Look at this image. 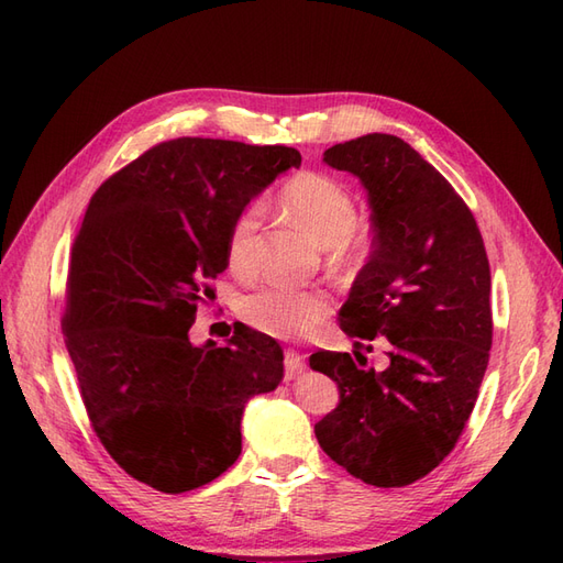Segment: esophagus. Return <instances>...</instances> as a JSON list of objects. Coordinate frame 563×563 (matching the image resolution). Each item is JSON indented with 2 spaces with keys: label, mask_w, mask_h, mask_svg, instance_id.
Instances as JSON below:
<instances>
[{
  "label": "esophagus",
  "mask_w": 563,
  "mask_h": 563,
  "mask_svg": "<svg viewBox=\"0 0 563 563\" xmlns=\"http://www.w3.org/2000/svg\"><path fill=\"white\" fill-rule=\"evenodd\" d=\"M303 367H307V363H303L301 353L295 349H285V377L295 379L303 371Z\"/></svg>",
  "instance_id": "34e87169"
}]
</instances>
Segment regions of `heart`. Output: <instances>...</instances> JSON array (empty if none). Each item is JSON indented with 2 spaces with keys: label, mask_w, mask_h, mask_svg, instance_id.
Returning <instances> with one entry per match:
<instances>
[{
  "label": "heart",
  "mask_w": 563,
  "mask_h": 563,
  "mask_svg": "<svg viewBox=\"0 0 563 563\" xmlns=\"http://www.w3.org/2000/svg\"><path fill=\"white\" fill-rule=\"evenodd\" d=\"M280 202L299 223L309 229L320 247H325L330 268L356 264L365 252V233L356 227V200L351 192L325 174L303 172L287 181L280 190ZM264 219L260 200L247 202L229 229V262L243 273L256 264V233ZM247 323L280 340H299L311 334L332 313V297L323 290H299L290 285H266L245 297L240 309Z\"/></svg>",
  "instance_id": "1"
}]
</instances>
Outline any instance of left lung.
I'll list each match as a JSON object with an SVG mask.
<instances>
[{
  "mask_svg": "<svg viewBox=\"0 0 563 563\" xmlns=\"http://www.w3.org/2000/svg\"><path fill=\"white\" fill-rule=\"evenodd\" d=\"M323 163L358 176L373 210V252L340 328L387 336L389 365L377 373L349 353H313V371L340 389L316 439L351 476L400 488L439 467L474 410L493 344L484 238L455 188L404 139L365 134L328 148Z\"/></svg>",
  "mask_w": 563,
  "mask_h": 563,
  "instance_id": "left-lung-1",
  "label": "left lung"
}]
</instances>
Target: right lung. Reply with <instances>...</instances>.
<instances>
[{"instance_id": "right-lung-1", "label": "right lung", "mask_w": 563, "mask_h": 563, "mask_svg": "<svg viewBox=\"0 0 563 563\" xmlns=\"http://www.w3.org/2000/svg\"><path fill=\"white\" fill-rule=\"evenodd\" d=\"M301 165L287 146L184 136L93 192L75 238L63 332L96 437L159 493L210 484L243 451L252 396L283 379V349L243 323L196 346L188 330L229 266L235 214Z\"/></svg>"}]
</instances>
